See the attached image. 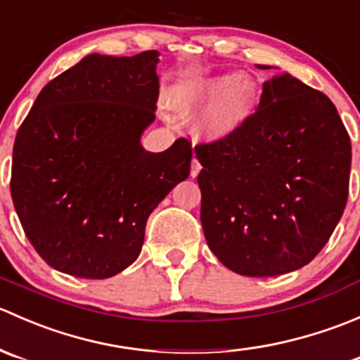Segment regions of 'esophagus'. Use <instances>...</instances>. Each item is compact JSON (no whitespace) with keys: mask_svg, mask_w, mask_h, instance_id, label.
<instances>
[{"mask_svg":"<svg viewBox=\"0 0 360 360\" xmlns=\"http://www.w3.org/2000/svg\"><path fill=\"white\" fill-rule=\"evenodd\" d=\"M200 169H202L200 162L193 157V162H191V177H197L198 172H200Z\"/></svg>","mask_w":360,"mask_h":360,"instance_id":"obj_1","label":"esophagus"}]
</instances>
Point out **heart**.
Here are the masks:
<instances>
[{
	"label": "heart",
	"instance_id": "obj_1",
	"mask_svg": "<svg viewBox=\"0 0 360 360\" xmlns=\"http://www.w3.org/2000/svg\"><path fill=\"white\" fill-rule=\"evenodd\" d=\"M169 104L177 111L203 108L193 120V134L207 143H223L240 132L259 104V86L237 71L186 79L174 85Z\"/></svg>",
	"mask_w": 360,
	"mask_h": 360
}]
</instances>
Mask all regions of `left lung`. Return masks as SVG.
<instances>
[{"label": "left lung", "mask_w": 360, "mask_h": 360, "mask_svg": "<svg viewBox=\"0 0 360 360\" xmlns=\"http://www.w3.org/2000/svg\"><path fill=\"white\" fill-rule=\"evenodd\" d=\"M195 153L203 167V235L231 271L289 274L328 244L347 205L352 165L350 137L328 96L278 72L263 83L240 132Z\"/></svg>", "instance_id": "obj_1"}]
</instances>
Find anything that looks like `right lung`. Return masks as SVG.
<instances>
[{"label": "right lung", "mask_w": 360, "mask_h": 360, "mask_svg": "<svg viewBox=\"0 0 360 360\" xmlns=\"http://www.w3.org/2000/svg\"><path fill=\"white\" fill-rule=\"evenodd\" d=\"M157 50L89 53L46 83L17 132L12 200L25 237L56 270L110 278L134 263L150 214L190 176L191 146L151 153Z\"/></svg>", "instance_id": "obj_1"}]
</instances>
